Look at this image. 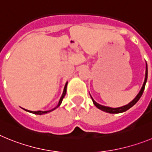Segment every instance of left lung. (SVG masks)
Returning <instances> with one entry per match:
<instances>
[{
	"label": "left lung",
	"mask_w": 152,
	"mask_h": 152,
	"mask_svg": "<svg viewBox=\"0 0 152 152\" xmlns=\"http://www.w3.org/2000/svg\"><path fill=\"white\" fill-rule=\"evenodd\" d=\"M147 78H148V66H147V64H146L145 78L144 84H143V85H142V89H141V91H139V93L138 94V95H137V96L134 98V100H132V101L130 102L129 103H128L127 105H125V106H123V107H117V108H112V107H105V106L100 105V104H99V103H96L95 100H94V99L92 98V96H91V99H92V100H93V103H94V105L96 106L98 109H100V110H101L102 111H104V112H106V113H120L125 112V111L128 110L129 109L131 108L132 107H133L135 103L139 101V100L140 99L141 96H142V94H143V92H144L145 87V84H146V82H147Z\"/></svg>",
	"instance_id": "obj_1"
}]
</instances>
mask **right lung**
<instances>
[{
  "mask_svg": "<svg viewBox=\"0 0 152 152\" xmlns=\"http://www.w3.org/2000/svg\"><path fill=\"white\" fill-rule=\"evenodd\" d=\"M67 84H68V82H67L66 84H65V85H64V91H63V94H62V95H61V98H60L59 102H58V104L57 107H55L54 109H52V110H48V111H40V110H39V111H30V110H25V109H24V110H26V111H28V112H29V113H33V114H37V115H42V114L48 113H50L51 111L54 110L55 109H56V108H57V107H58L60 105H61V102H62L63 98L64 97V96H65V94H66Z\"/></svg>",
  "mask_w": 152,
  "mask_h": 152,
  "instance_id": "add662e5",
  "label": "right lung"
}]
</instances>
